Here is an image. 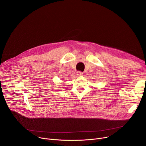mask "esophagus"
Listing matches in <instances>:
<instances>
[{
	"label": "esophagus",
	"instance_id": "obj_1",
	"mask_svg": "<svg viewBox=\"0 0 146 146\" xmlns=\"http://www.w3.org/2000/svg\"><path fill=\"white\" fill-rule=\"evenodd\" d=\"M83 74V72H80V71L77 72V74L78 75V76H82Z\"/></svg>",
	"mask_w": 146,
	"mask_h": 146
}]
</instances>
